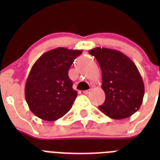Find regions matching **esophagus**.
Returning a JSON list of instances; mask_svg holds the SVG:
<instances>
[{"instance_id": "esophagus-1", "label": "esophagus", "mask_w": 160, "mask_h": 160, "mask_svg": "<svg viewBox=\"0 0 160 160\" xmlns=\"http://www.w3.org/2000/svg\"><path fill=\"white\" fill-rule=\"evenodd\" d=\"M90 90H84V91H83V93H84V94H85V95H88V94H89V93L90 92Z\"/></svg>"}]
</instances>
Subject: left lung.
Here are the masks:
<instances>
[{
	"mask_svg": "<svg viewBox=\"0 0 160 160\" xmlns=\"http://www.w3.org/2000/svg\"><path fill=\"white\" fill-rule=\"evenodd\" d=\"M100 65L105 100L99 109L114 119L134 114L143 102L144 85L139 70L120 51L96 47L89 51Z\"/></svg>",
	"mask_w": 160,
	"mask_h": 160,
	"instance_id": "1",
	"label": "left lung"
}]
</instances>
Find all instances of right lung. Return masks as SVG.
I'll return each instance as SVG.
<instances>
[{"label":"right lung","mask_w":160,"mask_h":160,"mask_svg":"<svg viewBox=\"0 0 160 160\" xmlns=\"http://www.w3.org/2000/svg\"><path fill=\"white\" fill-rule=\"evenodd\" d=\"M80 50L64 47L41 55L29 73L25 96L31 111L40 119L54 121L65 115L72 107L77 92L68 71Z\"/></svg>","instance_id":"add662e5"}]
</instances>
